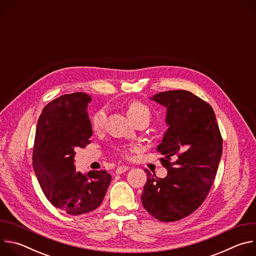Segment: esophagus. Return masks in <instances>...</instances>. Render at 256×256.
Here are the masks:
<instances>
[{"label":"esophagus","instance_id":"esophagus-1","mask_svg":"<svg viewBox=\"0 0 256 256\" xmlns=\"http://www.w3.org/2000/svg\"><path fill=\"white\" fill-rule=\"evenodd\" d=\"M126 170H128V167L126 166V165H122V166H118V167L116 168V174H122V173L126 172Z\"/></svg>","mask_w":256,"mask_h":256}]
</instances>
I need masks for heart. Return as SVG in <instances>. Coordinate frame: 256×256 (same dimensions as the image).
I'll use <instances>...</instances> for the list:
<instances>
[{
  "label": "heart",
  "mask_w": 256,
  "mask_h": 256,
  "mask_svg": "<svg viewBox=\"0 0 256 256\" xmlns=\"http://www.w3.org/2000/svg\"><path fill=\"white\" fill-rule=\"evenodd\" d=\"M128 114L134 124L138 120H142L150 122L151 116H152L150 107L140 100H134L130 103V105L128 107ZM105 120H106V110H105V108H100L94 112V114L91 118L92 130L94 132L101 130L105 124ZM130 149V148H126V147H118L116 151L122 156L126 157V156H128Z\"/></svg>",
  "instance_id": "1"
}]
</instances>
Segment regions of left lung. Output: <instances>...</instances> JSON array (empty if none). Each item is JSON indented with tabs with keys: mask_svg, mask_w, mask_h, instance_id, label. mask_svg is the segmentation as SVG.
<instances>
[{
	"mask_svg": "<svg viewBox=\"0 0 256 256\" xmlns=\"http://www.w3.org/2000/svg\"><path fill=\"white\" fill-rule=\"evenodd\" d=\"M167 107L169 126L157 151L167 169L158 178L148 169L140 196L150 214L161 222H174L202 206L212 186L223 151V138L212 106L186 90L155 94Z\"/></svg>",
	"mask_w": 256,
	"mask_h": 256,
	"instance_id": "1",
	"label": "left lung"
}]
</instances>
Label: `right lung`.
I'll list each match as a JSON object with an SVG mask.
<instances>
[{
	"label": "right lung",
	"mask_w": 256,
	"mask_h": 256,
	"mask_svg": "<svg viewBox=\"0 0 256 256\" xmlns=\"http://www.w3.org/2000/svg\"><path fill=\"white\" fill-rule=\"evenodd\" d=\"M83 92L62 95L48 103L36 128L32 166L50 202L68 214L89 212L100 206L112 175L105 170L76 172L78 148L91 142V122Z\"/></svg>",
	"instance_id": "add662e5"
}]
</instances>
